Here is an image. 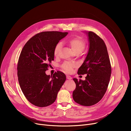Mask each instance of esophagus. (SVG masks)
Here are the masks:
<instances>
[{
  "instance_id": "esophagus-1",
  "label": "esophagus",
  "mask_w": 131,
  "mask_h": 131,
  "mask_svg": "<svg viewBox=\"0 0 131 131\" xmlns=\"http://www.w3.org/2000/svg\"><path fill=\"white\" fill-rule=\"evenodd\" d=\"M66 78L68 80H71L72 79V77L71 76H69V75H67Z\"/></svg>"
}]
</instances>
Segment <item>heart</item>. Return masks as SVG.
<instances>
[{"label": "heart", "mask_w": 131, "mask_h": 131, "mask_svg": "<svg viewBox=\"0 0 131 131\" xmlns=\"http://www.w3.org/2000/svg\"><path fill=\"white\" fill-rule=\"evenodd\" d=\"M66 42L68 45H70L72 48V50L76 53L80 52L81 53L83 51L85 47V41L80 37L73 38L67 40ZM62 48V43L61 42H58L55 46L53 53L55 56H58L60 50ZM75 66V64L71 63V62H65L61 67L63 70L67 73H70L72 71L73 68Z\"/></svg>", "instance_id": "1"}]
</instances>
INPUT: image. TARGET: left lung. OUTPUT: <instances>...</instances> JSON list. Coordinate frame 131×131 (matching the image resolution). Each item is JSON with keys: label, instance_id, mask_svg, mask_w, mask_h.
I'll list each match as a JSON object with an SVG mask.
<instances>
[{"label": "left lung", "instance_id": "obj_1", "mask_svg": "<svg viewBox=\"0 0 131 131\" xmlns=\"http://www.w3.org/2000/svg\"><path fill=\"white\" fill-rule=\"evenodd\" d=\"M84 32L88 37L89 50L78 74L87 75L84 81L73 79L76 88L73 92V98L81 105L90 106L104 97L111 76L112 68L104 41L93 32Z\"/></svg>", "mask_w": 131, "mask_h": 131}]
</instances>
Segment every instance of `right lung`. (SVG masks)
Here are the masks:
<instances>
[{"mask_svg":"<svg viewBox=\"0 0 131 131\" xmlns=\"http://www.w3.org/2000/svg\"><path fill=\"white\" fill-rule=\"evenodd\" d=\"M68 32L47 31L32 37L23 48L17 64L20 89L26 98L34 106L47 107L55 101L66 81V75L58 71L52 76L46 71L54 59L53 50Z\"/></svg>","mask_w":131,"mask_h":131,"instance_id":"1","label":"right lung"}]
</instances>
